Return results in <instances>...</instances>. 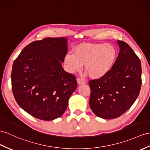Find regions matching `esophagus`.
<instances>
[{
  "label": "esophagus",
  "mask_w": 150,
  "mask_h": 150,
  "mask_svg": "<svg viewBox=\"0 0 150 150\" xmlns=\"http://www.w3.org/2000/svg\"><path fill=\"white\" fill-rule=\"evenodd\" d=\"M77 82L78 83V85H82V84L85 83V81H84V80L81 79V78H77Z\"/></svg>",
  "instance_id": "obj_1"
}]
</instances>
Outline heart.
<instances>
[{
	"instance_id": "obj_1",
	"label": "heart",
	"mask_w": 150,
	"mask_h": 150,
	"mask_svg": "<svg viewBox=\"0 0 150 150\" xmlns=\"http://www.w3.org/2000/svg\"><path fill=\"white\" fill-rule=\"evenodd\" d=\"M115 47L109 44H83L76 46L74 53H67L64 62L70 73L85 70L93 79H100L110 71L116 58Z\"/></svg>"
}]
</instances>
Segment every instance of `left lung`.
Listing matches in <instances>:
<instances>
[{
    "instance_id": "left-lung-1",
    "label": "left lung",
    "mask_w": 150,
    "mask_h": 150,
    "mask_svg": "<svg viewBox=\"0 0 150 150\" xmlns=\"http://www.w3.org/2000/svg\"><path fill=\"white\" fill-rule=\"evenodd\" d=\"M120 52L111 69L104 77L90 80V106L98 117L115 119L136 101L141 86L139 58L126 42L117 41Z\"/></svg>"
}]
</instances>
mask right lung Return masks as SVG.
Returning a JSON list of instances; mask_svg holds the SVG:
<instances>
[{
	"label": "right lung",
	"mask_w": 150,
	"mask_h": 150,
	"mask_svg": "<svg viewBox=\"0 0 150 150\" xmlns=\"http://www.w3.org/2000/svg\"><path fill=\"white\" fill-rule=\"evenodd\" d=\"M65 38H47L25 46L14 61L11 85L14 98L34 117L50 121L66 110L77 88L75 76L64 70L67 53Z\"/></svg>",
	"instance_id": "add662e5"
}]
</instances>
